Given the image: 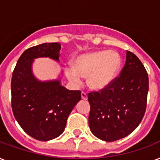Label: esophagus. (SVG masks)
<instances>
[{
	"mask_svg": "<svg viewBox=\"0 0 160 160\" xmlns=\"http://www.w3.org/2000/svg\"><path fill=\"white\" fill-rule=\"evenodd\" d=\"M81 99L84 100H87V95H86V93H85V92L81 93Z\"/></svg>",
	"mask_w": 160,
	"mask_h": 160,
	"instance_id": "34e87169",
	"label": "esophagus"
}]
</instances>
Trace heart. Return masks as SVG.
<instances>
[{
  "label": "heart",
  "mask_w": 160,
  "mask_h": 160,
  "mask_svg": "<svg viewBox=\"0 0 160 160\" xmlns=\"http://www.w3.org/2000/svg\"><path fill=\"white\" fill-rule=\"evenodd\" d=\"M121 65V57L117 52L93 51L76 56L73 60V68L65 67V73L75 86L82 85L81 77H87V85L90 89L102 90L114 81Z\"/></svg>",
  "instance_id": "obj_1"
}]
</instances>
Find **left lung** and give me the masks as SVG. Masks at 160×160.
Wrapping results in <instances>:
<instances>
[{
	"mask_svg": "<svg viewBox=\"0 0 160 160\" xmlns=\"http://www.w3.org/2000/svg\"><path fill=\"white\" fill-rule=\"evenodd\" d=\"M149 77L136 55L126 51L119 77L100 92L88 95L90 131L104 141L112 142L131 134L145 113Z\"/></svg>",
	"mask_w": 160,
	"mask_h": 160,
	"instance_id": "1",
	"label": "left lung"
}]
</instances>
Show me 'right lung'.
Returning <instances> with one entry per match:
<instances>
[{
  "mask_svg": "<svg viewBox=\"0 0 160 160\" xmlns=\"http://www.w3.org/2000/svg\"><path fill=\"white\" fill-rule=\"evenodd\" d=\"M60 43H43L24 51L11 79V107L16 121L32 138L41 141L62 134L68 116L81 99L80 90L61 85V78L37 80L32 71L35 59L49 57L59 62Z\"/></svg>",
  "mask_w": 160,
  "mask_h": 160,
  "instance_id": "right-lung-1",
  "label": "right lung"
}]
</instances>
